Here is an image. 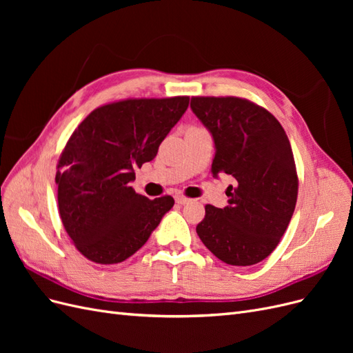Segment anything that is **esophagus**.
<instances>
[{"mask_svg":"<svg viewBox=\"0 0 353 353\" xmlns=\"http://www.w3.org/2000/svg\"><path fill=\"white\" fill-rule=\"evenodd\" d=\"M175 201L178 203V205H187V203L190 201V199L184 197V196H176L175 197Z\"/></svg>","mask_w":353,"mask_h":353,"instance_id":"obj_1","label":"esophagus"}]
</instances>
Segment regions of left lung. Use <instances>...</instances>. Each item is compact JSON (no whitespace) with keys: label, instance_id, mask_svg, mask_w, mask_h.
<instances>
[{"label":"left lung","instance_id":"obj_1","mask_svg":"<svg viewBox=\"0 0 353 353\" xmlns=\"http://www.w3.org/2000/svg\"><path fill=\"white\" fill-rule=\"evenodd\" d=\"M191 110L215 144L212 174H227L228 206L206 205L196 231L222 262L249 266L280 243L297 200L292 145L275 117L239 97H193Z\"/></svg>","mask_w":353,"mask_h":353}]
</instances>
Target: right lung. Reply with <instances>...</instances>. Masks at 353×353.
<instances>
[{
	"mask_svg": "<svg viewBox=\"0 0 353 353\" xmlns=\"http://www.w3.org/2000/svg\"><path fill=\"white\" fill-rule=\"evenodd\" d=\"M188 97L123 100L91 112L59 160V212L85 258L119 263L140 250L174 206L170 196L147 199L131 183L135 168L159 145L188 108Z\"/></svg>",
	"mask_w": 353,
	"mask_h": 353,
	"instance_id": "right-lung-1",
	"label": "right lung"
}]
</instances>
